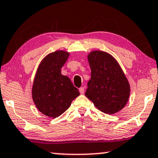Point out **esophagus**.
<instances>
[{
	"instance_id": "obj_1",
	"label": "esophagus",
	"mask_w": 158,
	"mask_h": 158,
	"mask_svg": "<svg viewBox=\"0 0 158 158\" xmlns=\"http://www.w3.org/2000/svg\"><path fill=\"white\" fill-rule=\"evenodd\" d=\"M84 90H85V87H81V88H80V89H79V91H80V93H81V94H84Z\"/></svg>"
}]
</instances>
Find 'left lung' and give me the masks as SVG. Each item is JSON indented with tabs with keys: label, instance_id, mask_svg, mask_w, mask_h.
Wrapping results in <instances>:
<instances>
[{
	"label": "left lung",
	"instance_id": "1",
	"mask_svg": "<svg viewBox=\"0 0 158 158\" xmlns=\"http://www.w3.org/2000/svg\"><path fill=\"white\" fill-rule=\"evenodd\" d=\"M87 57L91 73L85 95L100 111L116 114L128 102L130 86L127 78L108 52L93 50Z\"/></svg>",
	"mask_w": 158,
	"mask_h": 158
}]
</instances>
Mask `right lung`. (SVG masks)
<instances>
[{
  "label": "right lung",
  "instance_id": "obj_1",
  "mask_svg": "<svg viewBox=\"0 0 158 158\" xmlns=\"http://www.w3.org/2000/svg\"><path fill=\"white\" fill-rule=\"evenodd\" d=\"M69 56V52L65 50L50 52L36 70L32 86L33 101L38 110L48 117L61 116L80 95L69 77L61 73Z\"/></svg>",
  "mask_w": 158,
  "mask_h": 158
}]
</instances>
